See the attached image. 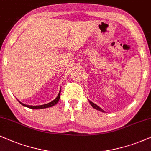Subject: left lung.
<instances>
[{"mask_svg": "<svg viewBox=\"0 0 151 151\" xmlns=\"http://www.w3.org/2000/svg\"><path fill=\"white\" fill-rule=\"evenodd\" d=\"M89 101V102H90V104H91V106H92L94 108V109H96V110H97V111H101V112H105V111H104L103 109H101V108H100L99 106H97L96 105V104H95L94 103H93V102H92L91 101H90V100H88Z\"/></svg>", "mask_w": 151, "mask_h": 151, "instance_id": "obj_1", "label": "left lung"}]
</instances>
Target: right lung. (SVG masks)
Listing matches in <instances>:
<instances>
[{
  "label": "right lung",
  "mask_w": 151,
  "mask_h": 151,
  "mask_svg": "<svg viewBox=\"0 0 151 151\" xmlns=\"http://www.w3.org/2000/svg\"><path fill=\"white\" fill-rule=\"evenodd\" d=\"M60 94H61V89H60V91H59L58 95H57V97H56V98L55 99L53 100V101H52L51 102H50V103H48V104H43V105L31 106V105H27V104H23V103H22V102L19 101V100H18V101L19 102V103L21 104L22 106H24L27 107V108H29V109H46V108H50V107L54 106H55V104H57V103H58V101H59V98H60Z\"/></svg>",
  "instance_id": "add662e5"
}]
</instances>
